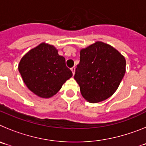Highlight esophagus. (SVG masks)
I'll list each match as a JSON object with an SVG mask.
<instances>
[{
    "mask_svg": "<svg viewBox=\"0 0 146 146\" xmlns=\"http://www.w3.org/2000/svg\"><path fill=\"white\" fill-rule=\"evenodd\" d=\"M71 70H72V74H73V75H74V73H75V67L73 66V67H72V68H71Z\"/></svg>",
    "mask_w": 146,
    "mask_h": 146,
    "instance_id": "obj_1",
    "label": "esophagus"
}]
</instances>
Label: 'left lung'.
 <instances>
[{"label": "left lung", "mask_w": 146, "mask_h": 146, "mask_svg": "<svg viewBox=\"0 0 146 146\" xmlns=\"http://www.w3.org/2000/svg\"><path fill=\"white\" fill-rule=\"evenodd\" d=\"M74 80L82 97L91 103L104 101L118 89L126 72V59L116 49L96 42L80 50Z\"/></svg>", "instance_id": "left-lung-1"}]
</instances>
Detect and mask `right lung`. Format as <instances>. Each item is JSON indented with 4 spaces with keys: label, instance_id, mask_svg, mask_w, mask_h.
<instances>
[{
    "label": "right lung",
    "instance_id": "1",
    "mask_svg": "<svg viewBox=\"0 0 146 146\" xmlns=\"http://www.w3.org/2000/svg\"><path fill=\"white\" fill-rule=\"evenodd\" d=\"M18 69L28 88L44 99L55 95L72 77L64 57L53 45L45 42L29 50L20 60Z\"/></svg>",
    "mask_w": 146,
    "mask_h": 146
}]
</instances>
